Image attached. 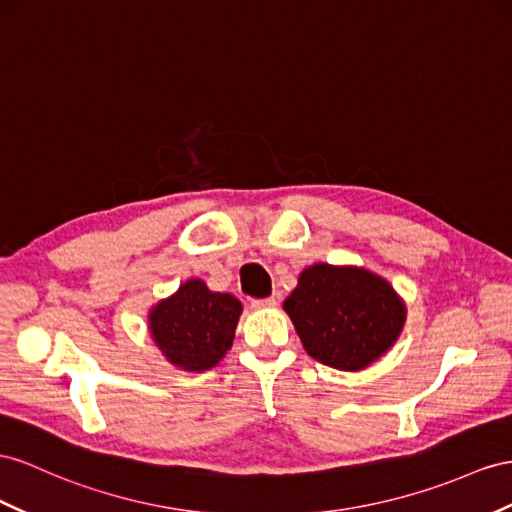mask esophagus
Here are the masks:
<instances>
[{
  "instance_id": "34e87169",
  "label": "esophagus",
  "mask_w": 512,
  "mask_h": 512,
  "mask_svg": "<svg viewBox=\"0 0 512 512\" xmlns=\"http://www.w3.org/2000/svg\"><path fill=\"white\" fill-rule=\"evenodd\" d=\"M251 307L253 309H274L277 307V298H257V300H253L251 303Z\"/></svg>"
}]
</instances>
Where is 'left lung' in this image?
<instances>
[{
	"label": "left lung",
	"mask_w": 512,
	"mask_h": 512,
	"mask_svg": "<svg viewBox=\"0 0 512 512\" xmlns=\"http://www.w3.org/2000/svg\"><path fill=\"white\" fill-rule=\"evenodd\" d=\"M283 309L307 355L335 370L359 372L396 344L406 307L378 274L357 266L313 264L300 272Z\"/></svg>",
	"instance_id": "8db88e82"
}]
</instances>
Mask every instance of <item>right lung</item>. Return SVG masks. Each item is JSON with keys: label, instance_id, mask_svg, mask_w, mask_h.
I'll list each match as a JSON object with an SVG mask.
<instances>
[{"label": "right lung", "instance_id": "add662e5", "mask_svg": "<svg viewBox=\"0 0 512 512\" xmlns=\"http://www.w3.org/2000/svg\"><path fill=\"white\" fill-rule=\"evenodd\" d=\"M240 313L238 298L190 279L151 309L149 331L170 363L188 372H205L227 355Z\"/></svg>", "mask_w": 512, "mask_h": 512}]
</instances>
